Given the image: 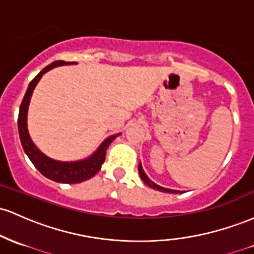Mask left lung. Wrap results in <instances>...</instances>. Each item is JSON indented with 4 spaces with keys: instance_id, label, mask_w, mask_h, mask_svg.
<instances>
[{
    "instance_id": "8db88e82",
    "label": "left lung",
    "mask_w": 254,
    "mask_h": 254,
    "mask_svg": "<svg viewBox=\"0 0 254 254\" xmlns=\"http://www.w3.org/2000/svg\"><path fill=\"white\" fill-rule=\"evenodd\" d=\"M138 174H140V177L142 178V181H143L144 183H146L147 186L150 187V188L153 189H157L159 191H163V193H170V194H180V193H183V191L181 190H175V189H169V188H164V187H160L158 185H155L154 182H153L150 178L147 176L146 172H144V170L142 169V164L140 163L138 164Z\"/></svg>"
}]
</instances>
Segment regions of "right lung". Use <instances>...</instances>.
Listing matches in <instances>:
<instances>
[{"mask_svg": "<svg viewBox=\"0 0 254 254\" xmlns=\"http://www.w3.org/2000/svg\"><path fill=\"white\" fill-rule=\"evenodd\" d=\"M69 64L74 63H65V61H54L53 64L44 67L40 73L37 74L31 83L29 84L26 93L23 99V102L20 105V110H19V118H18V130L19 136H20V142L23 144V148L29 157L30 160L36 169L41 172L43 176H46L49 180L54 181V182L59 183H69V185H74V183L83 182V181L89 180L99 172L101 169V165L104 164L106 158V150L108 146L112 143V141L116 137H118L121 133H116V135L108 136L106 140L99 146L95 152L90 155V157L82 159V160L76 161H60L55 160L47 157L44 153H42L37 148L33 141L30 137L29 130H27V111H29L30 100H31L33 89L36 88L37 83L44 73L53 69L57 66L69 65Z\"/></svg>", "mask_w": 254, "mask_h": 254, "instance_id": "1", "label": "right lung"}]
</instances>
